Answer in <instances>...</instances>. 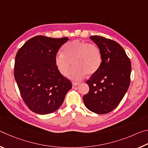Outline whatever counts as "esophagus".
<instances>
[{
  "label": "esophagus",
  "instance_id": "1",
  "mask_svg": "<svg viewBox=\"0 0 148 148\" xmlns=\"http://www.w3.org/2000/svg\"><path fill=\"white\" fill-rule=\"evenodd\" d=\"M72 84V86H73L74 87H76V86H79V85L80 84L79 82H73Z\"/></svg>",
  "mask_w": 148,
  "mask_h": 148
}]
</instances>
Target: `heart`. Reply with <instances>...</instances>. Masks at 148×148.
<instances>
[{
    "instance_id": "1",
    "label": "heart",
    "mask_w": 148,
    "mask_h": 148,
    "mask_svg": "<svg viewBox=\"0 0 148 148\" xmlns=\"http://www.w3.org/2000/svg\"><path fill=\"white\" fill-rule=\"evenodd\" d=\"M62 51L55 57V64L60 74L66 76L72 62L74 68L67 75L72 79H82L86 74L95 73L102 64L101 51L95 44L76 40L65 45Z\"/></svg>"
}]
</instances>
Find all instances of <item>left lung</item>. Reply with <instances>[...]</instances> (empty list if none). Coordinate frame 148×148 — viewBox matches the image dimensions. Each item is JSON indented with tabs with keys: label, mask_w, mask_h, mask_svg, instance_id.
<instances>
[{
	"label": "left lung",
	"mask_w": 148,
	"mask_h": 148,
	"mask_svg": "<svg viewBox=\"0 0 148 148\" xmlns=\"http://www.w3.org/2000/svg\"><path fill=\"white\" fill-rule=\"evenodd\" d=\"M89 38L101 49L102 61L98 71L86 82L89 91L83 101L90 111L105 114L118 106L128 90L131 62L117 42L99 36Z\"/></svg>",
	"instance_id": "1"
}]
</instances>
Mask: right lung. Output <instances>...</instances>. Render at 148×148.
<instances>
[{
    "label": "right lung",
    "instance_id": "obj_1",
    "mask_svg": "<svg viewBox=\"0 0 148 148\" xmlns=\"http://www.w3.org/2000/svg\"><path fill=\"white\" fill-rule=\"evenodd\" d=\"M66 37L36 36L29 40L16 56L14 77L21 97L34 113L45 115L58 110L72 84L58 71L55 57Z\"/></svg>",
    "mask_w": 148,
    "mask_h": 148
}]
</instances>
